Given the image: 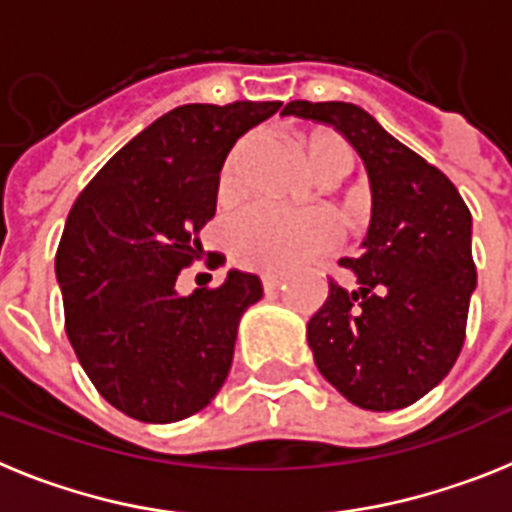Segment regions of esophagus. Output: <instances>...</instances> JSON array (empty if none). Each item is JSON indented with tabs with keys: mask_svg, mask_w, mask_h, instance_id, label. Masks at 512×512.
<instances>
[{
	"mask_svg": "<svg viewBox=\"0 0 512 512\" xmlns=\"http://www.w3.org/2000/svg\"><path fill=\"white\" fill-rule=\"evenodd\" d=\"M261 284H264L266 292H277L284 284V274H264V277H261Z\"/></svg>",
	"mask_w": 512,
	"mask_h": 512,
	"instance_id": "esophagus-1",
	"label": "esophagus"
}]
</instances>
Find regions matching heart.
Here are the masks:
<instances>
[{
	"label": "heart",
	"mask_w": 512,
	"mask_h": 512,
	"mask_svg": "<svg viewBox=\"0 0 512 512\" xmlns=\"http://www.w3.org/2000/svg\"><path fill=\"white\" fill-rule=\"evenodd\" d=\"M251 140H241L220 171V194L233 197L241 187V169ZM300 151L305 164L323 182H336L348 171L346 146L333 133H305L300 138ZM338 238V225L333 215L323 210L289 212L271 205H256L238 215L230 225V251L241 264L266 271H284L297 266L310 256L328 251Z\"/></svg>",
	"instance_id": "b5f03b06"
}]
</instances>
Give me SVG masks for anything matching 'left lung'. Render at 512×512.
Returning <instances> with one entry per match:
<instances>
[{
  "label": "left lung",
  "instance_id": "1",
  "mask_svg": "<svg viewBox=\"0 0 512 512\" xmlns=\"http://www.w3.org/2000/svg\"><path fill=\"white\" fill-rule=\"evenodd\" d=\"M325 122L354 146L372 187L359 259H341L356 289L330 282L307 323L312 359L364 410L413 405L451 372L477 287L472 212L449 176L348 102L295 99L282 110Z\"/></svg>",
  "mask_w": 512,
  "mask_h": 512
}]
</instances>
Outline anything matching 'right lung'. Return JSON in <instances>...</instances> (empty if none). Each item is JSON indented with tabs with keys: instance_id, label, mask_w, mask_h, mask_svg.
I'll return each instance as SVG.
<instances>
[{
	"instance_id": "right-lung-1",
	"label": "right lung",
	"mask_w": 512,
	"mask_h": 512,
	"mask_svg": "<svg viewBox=\"0 0 512 512\" xmlns=\"http://www.w3.org/2000/svg\"><path fill=\"white\" fill-rule=\"evenodd\" d=\"M279 107L182 104L125 143L71 207L56 253L66 336L99 395L130 418L184 420L228 379L261 279L230 269L220 287L184 297L176 277L202 253L230 148Z\"/></svg>"
}]
</instances>
